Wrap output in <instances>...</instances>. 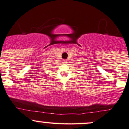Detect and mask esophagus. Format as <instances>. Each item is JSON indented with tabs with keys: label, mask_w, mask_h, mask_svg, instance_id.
Segmentation results:
<instances>
[{
	"label": "esophagus",
	"mask_w": 129,
	"mask_h": 129,
	"mask_svg": "<svg viewBox=\"0 0 129 129\" xmlns=\"http://www.w3.org/2000/svg\"><path fill=\"white\" fill-rule=\"evenodd\" d=\"M62 62H63V63H67V60H63V61H62Z\"/></svg>",
	"instance_id": "obj_1"
}]
</instances>
